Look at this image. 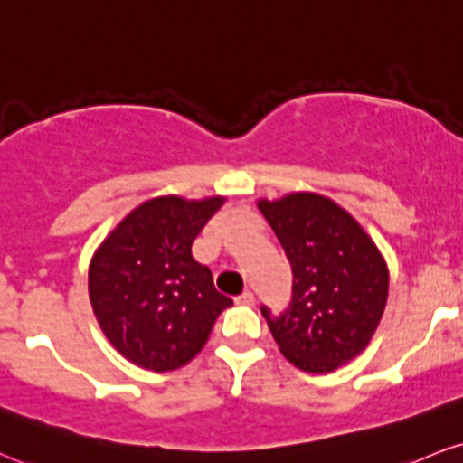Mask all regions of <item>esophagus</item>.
<instances>
[{
  "mask_svg": "<svg viewBox=\"0 0 463 463\" xmlns=\"http://www.w3.org/2000/svg\"><path fill=\"white\" fill-rule=\"evenodd\" d=\"M235 302H237V304H241V306H254L256 298H254V293H252V291H246V293L239 295V298L235 299Z\"/></svg>",
  "mask_w": 463,
  "mask_h": 463,
  "instance_id": "1",
  "label": "esophagus"
}]
</instances>
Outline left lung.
Returning <instances> with one entry per match:
<instances>
[{"label": "left lung", "mask_w": 463, "mask_h": 463, "mask_svg": "<svg viewBox=\"0 0 463 463\" xmlns=\"http://www.w3.org/2000/svg\"><path fill=\"white\" fill-rule=\"evenodd\" d=\"M293 274L280 315L260 306L282 355L298 369L330 373L371 341L388 299V267L347 211L317 194L259 203Z\"/></svg>", "instance_id": "left-lung-1"}]
</instances>
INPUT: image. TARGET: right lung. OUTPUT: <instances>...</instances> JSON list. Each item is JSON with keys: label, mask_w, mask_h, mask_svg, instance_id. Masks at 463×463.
I'll use <instances>...</instances> for the list:
<instances>
[{"label": "right lung", "mask_w": 463, "mask_h": 463, "mask_svg": "<svg viewBox=\"0 0 463 463\" xmlns=\"http://www.w3.org/2000/svg\"><path fill=\"white\" fill-rule=\"evenodd\" d=\"M224 198L176 196L133 209L101 243L88 288L99 326L118 352L150 371L187 364L232 299L217 293L192 243Z\"/></svg>", "instance_id": "add662e5"}]
</instances>
